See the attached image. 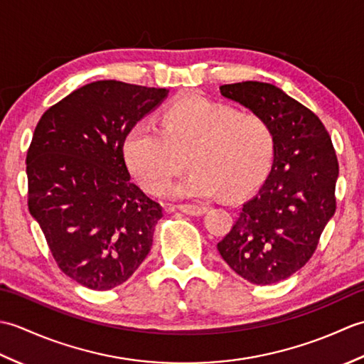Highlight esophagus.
<instances>
[{"mask_svg": "<svg viewBox=\"0 0 364 364\" xmlns=\"http://www.w3.org/2000/svg\"><path fill=\"white\" fill-rule=\"evenodd\" d=\"M176 210L188 215H203L208 211V208L198 205H178Z\"/></svg>", "mask_w": 364, "mask_h": 364, "instance_id": "34e87169", "label": "esophagus"}]
</instances>
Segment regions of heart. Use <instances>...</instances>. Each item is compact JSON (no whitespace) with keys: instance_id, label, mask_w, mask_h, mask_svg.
<instances>
[{"instance_id":"obj_1","label":"heart","mask_w":364,"mask_h":364,"mask_svg":"<svg viewBox=\"0 0 364 364\" xmlns=\"http://www.w3.org/2000/svg\"><path fill=\"white\" fill-rule=\"evenodd\" d=\"M274 154V136L255 114L186 95L167 107L161 128L141 120L123 142V156L136 180L162 194L188 156L192 172L168 189L173 198L242 197L264 176Z\"/></svg>"}]
</instances>
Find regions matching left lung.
<instances>
[{
    "instance_id": "8db88e82",
    "label": "left lung",
    "mask_w": 364,
    "mask_h": 364,
    "mask_svg": "<svg viewBox=\"0 0 364 364\" xmlns=\"http://www.w3.org/2000/svg\"><path fill=\"white\" fill-rule=\"evenodd\" d=\"M220 94L267 123L274 161L218 250L244 280L274 284L306 264L333 218L339 173L335 149L318 115L274 84H225Z\"/></svg>"
}]
</instances>
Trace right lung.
I'll use <instances>...</instances> for the list:
<instances>
[{"label": "right lung", "mask_w": 364, "mask_h": 364, "mask_svg": "<svg viewBox=\"0 0 364 364\" xmlns=\"http://www.w3.org/2000/svg\"><path fill=\"white\" fill-rule=\"evenodd\" d=\"M167 89L114 80L73 90L38 120L26 154L28 206L59 269L107 291L146 258L161 206L134 183L123 142Z\"/></svg>", "instance_id": "add662e5"}]
</instances>
